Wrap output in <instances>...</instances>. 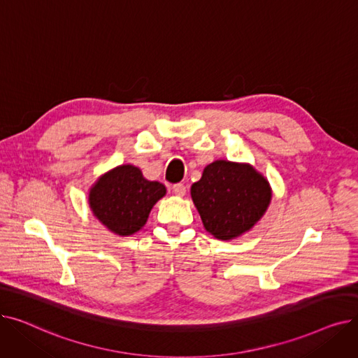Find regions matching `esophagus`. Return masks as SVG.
I'll return each instance as SVG.
<instances>
[{
	"label": "esophagus",
	"mask_w": 358,
	"mask_h": 358,
	"mask_svg": "<svg viewBox=\"0 0 358 358\" xmlns=\"http://www.w3.org/2000/svg\"><path fill=\"white\" fill-rule=\"evenodd\" d=\"M173 192H174V194L176 196H178V197H182V196H185V185L184 184H176V185H173Z\"/></svg>",
	"instance_id": "1"
}]
</instances>
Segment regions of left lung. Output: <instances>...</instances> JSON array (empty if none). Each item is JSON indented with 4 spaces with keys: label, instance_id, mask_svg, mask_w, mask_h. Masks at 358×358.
Returning <instances> with one entry per match:
<instances>
[{
    "label": "left lung",
    "instance_id": "8db88e82",
    "mask_svg": "<svg viewBox=\"0 0 358 358\" xmlns=\"http://www.w3.org/2000/svg\"><path fill=\"white\" fill-rule=\"evenodd\" d=\"M190 194L204 229L216 239L231 241L251 231L266 215L273 190L251 164L216 159L204 166Z\"/></svg>",
    "mask_w": 358,
    "mask_h": 358
}]
</instances>
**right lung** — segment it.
<instances>
[{"instance_id": "obj_1", "label": "right lung", "mask_w": 358, "mask_h": 358, "mask_svg": "<svg viewBox=\"0 0 358 358\" xmlns=\"http://www.w3.org/2000/svg\"><path fill=\"white\" fill-rule=\"evenodd\" d=\"M165 194L162 182L149 181L141 168L123 164L108 169L91 185L88 206L110 232L129 236L145 227L150 210Z\"/></svg>"}]
</instances>
